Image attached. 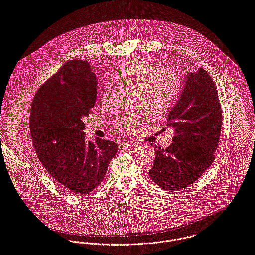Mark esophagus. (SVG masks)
Here are the masks:
<instances>
[{
  "label": "esophagus",
  "instance_id": "34e87169",
  "mask_svg": "<svg viewBox=\"0 0 255 255\" xmlns=\"http://www.w3.org/2000/svg\"><path fill=\"white\" fill-rule=\"evenodd\" d=\"M131 146V144L128 142V141H123L119 144V148L120 149H124V148H127V147H129Z\"/></svg>",
  "mask_w": 255,
  "mask_h": 255
}]
</instances>
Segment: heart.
<instances>
[{
    "label": "heart",
    "instance_id": "b5f03b06",
    "mask_svg": "<svg viewBox=\"0 0 255 255\" xmlns=\"http://www.w3.org/2000/svg\"><path fill=\"white\" fill-rule=\"evenodd\" d=\"M112 79L120 85L133 88V104L149 118L158 119L165 116L173 107L179 94L180 82L175 73L167 69L140 60H130L122 64L112 74ZM111 86L106 84L101 92V102L108 103ZM137 114L128 113L115 121L120 131L130 133L139 124Z\"/></svg>",
    "mask_w": 255,
    "mask_h": 255
}]
</instances>
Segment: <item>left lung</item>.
<instances>
[{
	"instance_id": "1",
	"label": "left lung",
	"mask_w": 255,
	"mask_h": 255,
	"mask_svg": "<svg viewBox=\"0 0 255 255\" xmlns=\"http://www.w3.org/2000/svg\"><path fill=\"white\" fill-rule=\"evenodd\" d=\"M183 88L167 119L175 132L173 142L166 149L154 145L149 170L152 181L170 191L193 184L212 165L223 122L217 87L206 70L188 73Z\"/></svg>"
}]
</instances>
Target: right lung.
<instances>
[{
	"label": "right lung",
	"mask_w": 255,
	"mask_h": 255,
	"mask_svg": "<svg viewBox=\"0 0 255 255\" xmlns=\"http://www.w3.org/2000/svg\"><path fill=\"white\" fill-rule=\"evenodd\" d=\"M97 77L89 62L71 60L34 95L29 130L37 157L50 177L74 194H89L104 180L118 145L86 141L85 124L97 99Z\"/></svg>",
	"instance_id": "right-lung-1"
}]
</instances>
